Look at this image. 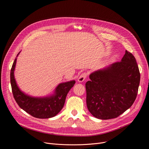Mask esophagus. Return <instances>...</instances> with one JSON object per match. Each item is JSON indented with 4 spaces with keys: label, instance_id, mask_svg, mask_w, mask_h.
<instances>
[{
    "label": "esophagus",
    "instance_id": "34e87169",
    "mask_svg": "<svg viewBox=\"0 0 149 149\" xmlns=\"http://www.w3.org/2000/svg\"><path fill=\"white\" fill-rule=\"evenodd\" d=\"M88 77V73L87 72H83L82 73L80 76L79 77V79H78V81L79 82H83V81L85 80V79H86Z\"/></svg>",
    "mask_w": 149,
    "mask_h": 149
}]
</instances>
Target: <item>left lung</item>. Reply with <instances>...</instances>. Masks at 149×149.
I'll return each instance as SVG.
<instances>
[{
  "label": "left lung",
  "mask_w": 149,
  "mask_h": 149,
  "mask_svg": "<svg viewBox=\"0 0 149 149\" xmlns=\"http://www.w3.org/2000/svg\"><path fill=\"white\" fill-rule=\"evenodd\" d=\"M86 83L89 111L97 118H115L130 108L136 98L140 73L136 59L126 53L120 62L92 73Z\"/></svg>",
  "instance_id": "8db88e82"
}]
</instances>
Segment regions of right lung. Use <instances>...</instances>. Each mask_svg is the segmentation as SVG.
Masks as SVG:
<instances>
[{"instance_id": "obj_1", "label": "right lung", "mask_w": 149, "mask_h": 149, "mask_svg": "<svg viewBox=\"0 0 149 149\" xmlns=\"http://www.w3.org/2000/svg\"><path fill=\"white\" fill-rule=\"evenodd\" d=\"M17 57L14 61L10 72L12 92L16 103L23 110L35 118L43 119L56 116L63 107L68 93L74 86L75 81L73 80L60 84L56 88L55 95L50 97L33 98L28 96L20 91L14 79V70Z\"/></svg>"}]
</instances>
